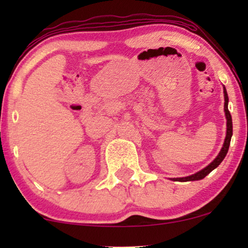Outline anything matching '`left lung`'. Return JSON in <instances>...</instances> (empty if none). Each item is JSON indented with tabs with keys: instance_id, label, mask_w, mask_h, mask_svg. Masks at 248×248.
<instances>
[{
	"instance_id": "obj_1",
	"label": "left lung",
	"mask_w": 248,
	"mask_h": 248,
	"mask_svg": "<svg viewBox=\"0 0 248 248\" xmlns=\"http://www.w3.org/2000/svg\"><path fill=\"white\" fill-rule=\"evenodd\" d=\"M223 93H225V113H226V118H227V135L225 139V143L222 145L221 151L219 152V155H217V158L213 160L209 166H206L204 169L196 172L194 175L187 176V177H182V178H172V181L175 182H189V181H200V179L204 178L206 175L210 174L213 169L218 167V166L221 164V161L225 159L227 152H228L230 140H232V115H230V111L228 110V94H227L226 88L223 87Z\"/></svg>"
}]
</instances>
